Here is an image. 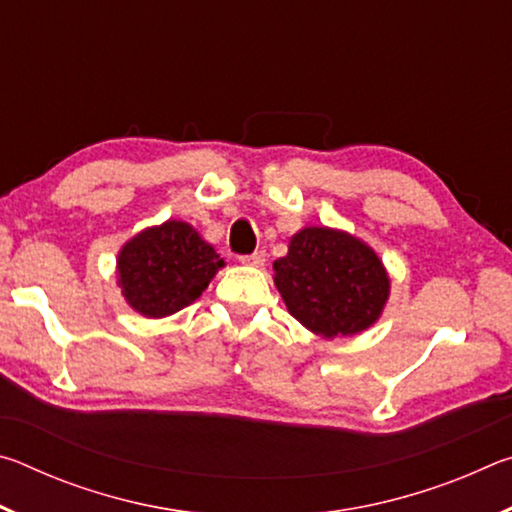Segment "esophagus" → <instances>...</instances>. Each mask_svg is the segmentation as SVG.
Wrapping results in <instances>:
<instances>
[{
  "mask_svg": "<svg viewBox=\"0 0 512 512\" xmlns=\"http://www.w3.org/2000/svg\"><path fill=\"white\" fill-rule=\"evenodd\" d=\"M239 262L246 264V266H264L266 253H264V250H255V253H250V255H241Z\"/></svg>",
  "mask_w": 512,
  "mask_h": 512,
  "instance_id": "obj_1",
  "label": "esophagus"
}]
</instances>
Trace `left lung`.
Returning a JSON list of instances; mask_svg holds the SVG:
<instances>
[{
  "mask_svg": "<svg viewBox=\"0 0 512 512\" xmlns=\"http://www.w3.org/2000/svg\"><path fill=\"white\" fill-rule=\"evenodd\" d=\"M273 268L289 314L327 339L357 334L375 323L391 284L366 244L329 228L300 230L289 255Z\"/></svg>",
  "mask_w": 512,
  "mask_h": 512,
  "instance_id": "1",
  "label": "left lung"
}]
</instances>
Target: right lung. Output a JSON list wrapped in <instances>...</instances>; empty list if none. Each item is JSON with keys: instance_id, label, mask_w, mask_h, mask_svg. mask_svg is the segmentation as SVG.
Returning <instances> with one entry per match:
<instances>
[{"instance_id": "1", "label": "right lung", "mask_w": 512, "mask_h": 512, "mask_svg": "<svg viewBox=\"0 0 512 512\" xmlns=\"http://www.w3.org/2000/svg\"><path fill=\"white\" fill-rule=\"evenodd\" d=\"M223 259L183 221H167L121 248L117 268L128 305L149 318L176 314L201 298Z\"/></svg>"}]
</instances>
